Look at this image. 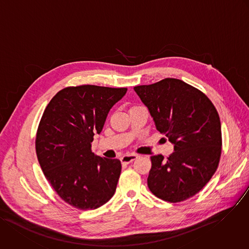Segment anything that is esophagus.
Here are the masks:
<instances>
[{"instance_id": "34e87169", "label": "esophagus", "mask_w": 249, "mask_h": 249, "mask_svg": "<svg viewBox=\"0 0 249 249\" xmlns=\"http://www.w3.org/2000/svg\"><path fill=\"white\" fill-rule=\"evenodd\" d=\"M138 158V155H135V154H129V155H124L122 158H121V161L123 164H129L131 163L132 161L136 160Z\"/></svg>"}]
</instances>
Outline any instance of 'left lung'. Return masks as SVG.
Masks as SVG:
<instances>
[{"mask_svg":"<svg viewBox=\"0 0 249 249\" xmlns=\"http://www.w3.org/2000/svg\"><path fill=\"white\" fill-rule=\"evenodd\" d=\"M134 91L157 130L174 144L167 161L162 155L151 157L148 187L165 201H183L199 192L218 168L222 151L218 112L204 93L180 79L165 78L135 86Z\"/></svg>","mask_w":249,"mask_h":249,"instance_id":"8db88e82","label":"left lung"}]
</instances>
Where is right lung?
Instances as JSON below:
<instances>
[{
	"instance_id": "1",
	"label": "right lung",
	"mask_w": 249,
	"mask_h": 249,
	"mask_svg": "<svg viewBox=\"0 0 249 249\" xmlns=\"http://www.w3.org/2000/svg\"><path fill=\"white\" fill-rule=\"evenodd\" d=\"M126 91L96 85L67 87L43 113L35 141L37 158L47 180L74 208H99L115 194L121 161L95 155L91 142Z\"/></svg>"
}]
</instances>
